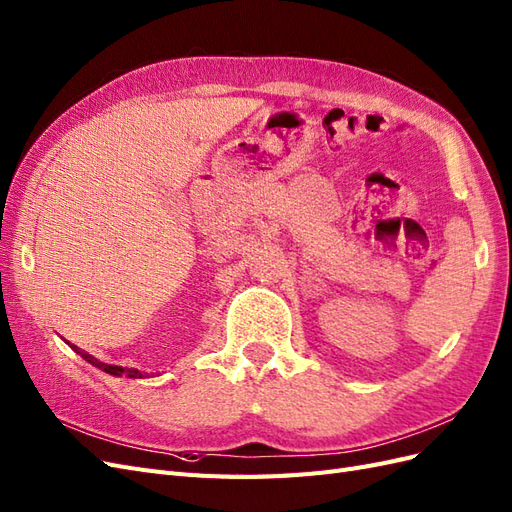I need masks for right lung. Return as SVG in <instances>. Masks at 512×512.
I'll return each instance as SVG.
<instances>
[{
    "instance_id": "obj_1",
    "label": "right lung",
    "mask_w": 512,
    "mask_h": 512,
    "mask_svg": "<svg viewBox=\"0 0 512 512\" xmlns=\"http://www.w3.org/2000/svg\"><path fill=\"white\" fill-rule=\"evenodd\" d=\"M70 346H72V344H70ZM72 350H74L76 354H81L87 363H91L94 367L106 371V374H111V376H117V378H121V376H126V378H143V374H141V371H138V369H128V367H119V365H106V363L98 361L96 356H91L89 352L81 350L79 346H72Z\"/></svg>"
}]
</instances>
